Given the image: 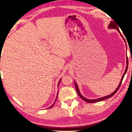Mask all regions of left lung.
Returning a JSON list of instances; mask_svg holds the SVG:
<instances>
[{
    "mask_svg": "<svg viewBox=\"0 0 132 132\" xmlns=\"http://www.w3.org/2000/svg\"><path fill=\"white\" fill-rule=\"evenodd\" d=\"M109 27L110 28H115V29H117V30H118V31L120 33V30H119L118 26H117V24L114 22V21H111V23H110ZM120 34H121V33H120ZM127 68H128V58H127V66H126V71H125V72H124L123 76H122V79H121V82H120V84H119V86H118V88H117V89L115 90V91L114 92H113V93L112 94H111V95H108V96H106V97H102V98H100L95 99V100H89V99H87V98H85V97H83L82 95L80 94V92H79V89H78V87H77V84H76V83H75V86H76V89L77 93V94H78V95H79V96H80V97L81 98L83 99V100H84V101H85L86 102L90 103H95V102H100V101H102V100H105V99H107V98H110V97H112L113 95H114L116 93L117 91H118V90L119 89V88H120V87L121 85L122 79H123V78H124V75H125V74L126 73V72H127Z\"/></svg>",
    "mask_w": 132,
    "mask_h": 132,
    "instance_id": "left-lung-1",
    "label": "left lung"
}]
</instances>
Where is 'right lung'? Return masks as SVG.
<instances>
[{
    "label": "right lung",
    "instance_id": "right-lung-1",
    "mask_svg": "<svg viewBox=\"0 0 132 132\" xmlns=\"http://www.w3.org/2000/svg\"><path fill=\"white\" fill-rule=\"evenodd\" d=\"M59 82H60V81H59V84H58V85H59ZM57 97H56V98H57ZM56 100H55V101H56ZM54 104H55V103H54L53 104H52V105L51 106H50V107H49V108H52V106H53V105H54Z\"/></svg>",
    "mask_w": 132,
    "mask_h": 132
}]
</instances>
